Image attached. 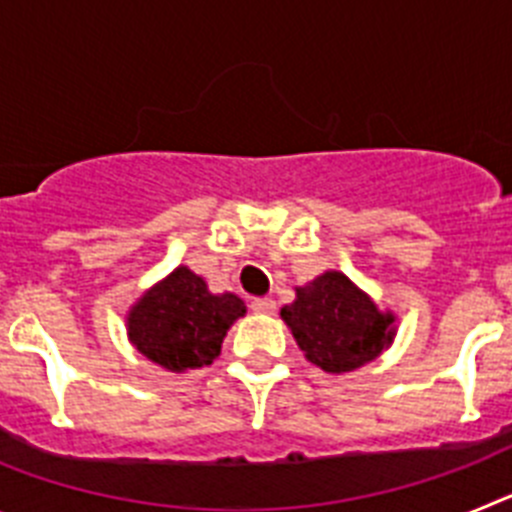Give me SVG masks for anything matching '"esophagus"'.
I'll list each match as a JSON object with an SVG mask.
<instances>
[{
  "label": "esophagus",
  "instance_id": "34e87169",
  "mask_svg": "<svg viewBox=\"0 0 512 512\" xmlns=\"http://www.w3.org/2000/svg\"><path fill=\"white\" fill-rule=\"evenodd\" d=\"M251 310L259 312V315H271V312L277 310V302L271 300V297H259V300L251 302Z\"/></svg>",
  "mask_w": 512,
  "mask_h": 512
}]
</instances>
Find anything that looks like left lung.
<instances>
[{"instance_id": "8db88e82", "label": "left lung", "mask_w": 512, "mask_h": 512, "mask_svg": "<svg viewBox=\"0 0 512 512\" xmlns=\"http://www.w3.org/2000/svg\"><path fill=\"white\" fill-rule=\"evenodd\" d=\"M282 318L307 361L336 374L377 359L392 341L395 320L382 315L341 271H325L297 289V300L282 307Z\"/></svg>"}]
</instances>
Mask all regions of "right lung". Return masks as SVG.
I'll return each instance as SVG.
<instances>
[{"mask_svg": "<svg viewBox=\"0 0 512 512\" xmlns=\"http://www.w3.org/2000/svg\"><path fill=\"white\" fill-rule=\"evenodd\" d=\"M243 312L246 305L238 297L210 295L202 277L179 266L133 307L128 328L140 354L169 372H184L212 364Z\"/></svg>", "mask_w": 512, "mask_h": 512, "instance_id": "right-lung-1", "label": "right lung"}]
</instances>
